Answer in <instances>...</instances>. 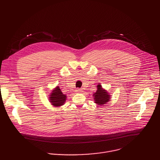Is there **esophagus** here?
Segmentation results:
<instances>
[{
	"label": "esophagus",
	"instance_id": "obj_1",
	"mask_svg": "<svg viewBox=\"0 0 160 160\" xmlns=\"http://www.w3.org/2000/svg\"><path fill=\"white\" fill-rule=\"evenodd\" d=\"M82 89L81 88H77V90H76V92H82Z\"/></svg>",
	"mask_w": 160,
	"mask_h": 160
}]
</instances>
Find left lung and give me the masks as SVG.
I'll return each mask as SVG.
<instances>
[{
    "mask_svg": "<svg viewBox=\"0 0 160 160\" xmlns=\"http://www.w3.org/2000/svg\"><path fill=\"white\" fill-rule=\"evenodd\" d=\"M97 92L93 95L94 96L95 102L99 105L105 104L109 101L110 96L105 90H103L101 85H98Z\"/></svg>",
    "mask_w": 160,
    "mask_h": 160,
    "instance_id": "obj_1",
    "label": "left lung"
}]
</instances>
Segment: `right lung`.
Instances as JSON below:
<instances>
[{"label": "right lung", "instance_id": "1", "mask_svg": "<svg viewBox=\"0 0 160 160\" xmlns=\"http://www.w3.org/2000/svg\"><path fill=\"white\" fill-rule=\"evenodd\" d=\"M66 99V95L62 94L61 89L58 87L52 91V92L51 93V95H50L49 98L50 102L53 106H55L56 107L60 106L64 104Z\"/></svg>", "mask_w": 160, "mask_h": 160}]
</instances>
